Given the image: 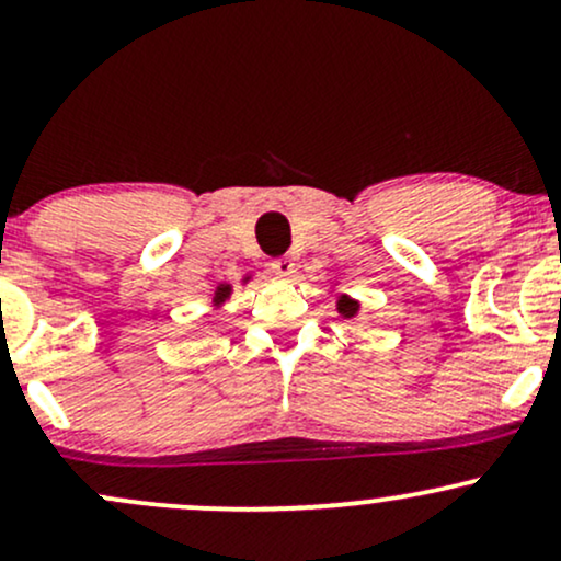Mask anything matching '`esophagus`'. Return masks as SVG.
Segmentation results:
<instances>
[{
    "label": "esophagus",
    "instance_id": "esophagus-1",
    "mask_svg": "<svg viewBox=\"0 0 561 561\" xmlns=\"http://www.w3.org/2000/svg\"><path fill=\"white\" fill-rule=\"evenodd\" d=\"M272 272L279 276H293L295 274V261L289 255H279V259L272 261Z\"/></svg>",
    "mask_w": 561,
    "mask_h": 561
}]
</instances>
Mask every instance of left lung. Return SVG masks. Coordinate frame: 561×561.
<instances>
[{"label":"left lung","instance_id":"left-lung-1","mask_svg":"<svg viewBox=\"0 0 561 561\" xmlns=\"http://www.w3.org/2000/svg\"><path fill=\"white\" fill-rule=\"evenodd\" d=\"M337 308H340V313H343V317H353V313L358 311V302L351 300V298H340Z\"/></svg>","mask_w":561,"mask_h":561}]
</instances>
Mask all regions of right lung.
Returning <instances> with one entry per match:
<instances>
[{"instance_id":"obj_1","label":"right lung","mask_w":561,"mask_h":561,"mask_svg":"<svg viewBox=\"0 0 561 561\" xmlns=\"http://www.w3.org/2000/svg\"><path fill=\"white\" fill-rule=\"evenodd\" d=\"M229 295V287H218V293H216V298L214 300H224Z\"/></svg>"}]
</instances>
